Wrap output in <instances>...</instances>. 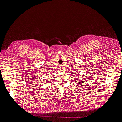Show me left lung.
<instances>
[{
	"label": "left lung",
	"instance_id": "8db88e82",
	"mask_svg": "<svg viewBox=\"0 0 122 122\" xmlns=\"http://www.w3.org/2000/svg\"><path fill=\"white\" fill-rule=\"evenodd\" d=\"M78 83V84H80V83H81V81H78V83Z\"/></svg>",
	"mask_w": 122,
	"mask_h": 122
}]
</instances>
